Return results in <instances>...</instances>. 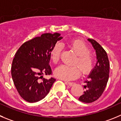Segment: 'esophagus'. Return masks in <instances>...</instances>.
<instances>
[{
  "label": "esophagus",
  "instance_id": "obj_1",
  "mask_svg": "<svg viewBox=\"0 0 121 121\" xmlns=\"http://www.w3.org/2000/svg\"><path fill=\"white\" fill-rule=\"evenodd\" d=\"M65 83H66V84H67V85H69V86H73V85H74L75 84V83H74V82H65Z\"/></svg>",
  "mask_w": 121,
  "mask_h": 121
}]
</instances>
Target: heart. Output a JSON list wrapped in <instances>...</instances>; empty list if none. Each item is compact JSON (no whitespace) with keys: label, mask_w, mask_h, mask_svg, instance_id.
<instances>
[{"label":"heart","mask_w":121,"mask_h":121,"mask_svg":"<svg viewBox=\"0 0 121 121\" xmlns=\"http://www.w3.org/2000/svg\"><path fill=\"white\" fill-rule=\"evenodd\" d=\"M69 47L77 58L74 64L78 65L82 73L86 74L89 73L93 66V58L90 54V49L84 43L76 40L69 43ZM62 45L57 43L52 48L51 52V58L54 64H57L60 58ZM80 74L79 69L76 66H68L61 65L54 71V75L56 78L63 81H70L77 78Z\"/></svg>","instance_id":"obj_1"}]
</instances>
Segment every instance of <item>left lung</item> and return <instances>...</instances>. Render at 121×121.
<instances>
[{"label":"left lung","instance_id":"left-lung-1","mask_svg":"<svg viewBox=\"0 0 121 121\" xmlns=\"http://www.w3.org/2000/svg\"><path fill=\"white\" fill-rule=\"evenodd\" d=\"M95 51L97 63L85 81V91L79 98L82 102L90 103L100 98L109 79V61L108 54L101 45L94 39H88Z\"/></svg>","mask_w":121,"mask_h":121}]
</instances>
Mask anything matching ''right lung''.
Wrapping results in <instances>:
<instances>
[{"mask_svg": "<svg viewBox=\"0 0 121 121\" xmlns=\"http://www.w3.org/2000/svg\"><path fill=\"white\" fill-rule=\"evenodd\" d=\"M60 35L58 33L43 34L24 43L15 55L11 67L12 80L26 101L35 103L42 100L55 81L52 78H43V74H51V52L57 41L63 39Z\"/></svg>", "mask_w": 121, "mask_h": 121, "instance_id": "add662e5", "label": "right lung"}]
</instances>
